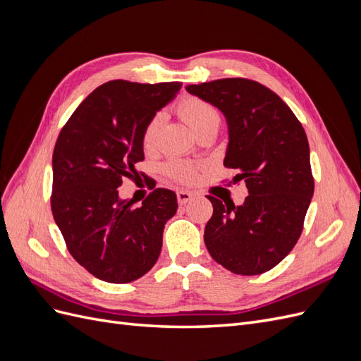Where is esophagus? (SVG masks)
Masks as SVG:
<instances>
[{
  "label": "esophagus",
  "mask_w": 361,
  "mask_h": 361,
  "mask_svg": "<svg viewBox=\"0 0 361 361\" xmlns=\"http://www.w3.org/2000/svg\"><path fill=\"white\" fill-rule=\"evenodd\" d=\"M192 197V194L190 191H178V203L179 204H187Z\"/></svg>",
  "instance_id": "34e87169"
}]
</instances>
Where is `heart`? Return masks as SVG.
Returning <instances> with one entry per match:
<instances>
[{
  "label": "heart",
  "instance_id": "b5f03b06",
  "mask_svg": "<svg viewBox=\"0 0 361 361\" xmlns=\"http://www.w3.org/2000/svg\"><path fill=\"white\" fill-rule=\"evenodd\" d=\"M178 113L194 130L195 135L200 134L204 129L218 128L221 122L220 113L216 111V108L212 106L209 102L199 99V97H185V99H182L178 105ZM162 122H164V116L161 113L155 114L147 122L143 130V146L146 149L154 147L159 134V129L162 126ZM166 170L174 180L183 182V183H190L197 178V169H195L192 164L183 162V161L169 162Z\"/></svg>",
  "mask_w": 361,
  "mask_h": 361
}]
</instances>
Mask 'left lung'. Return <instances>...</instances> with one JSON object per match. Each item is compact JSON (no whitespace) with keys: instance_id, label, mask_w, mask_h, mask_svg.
<instances>
[{"instance_id":"obj_1","label":"left lung","mask_w":361,"mask_h":361,"mask_svg":"<svg viewBox=\"0 0 361 361\" xmlns=\"http://www.w3.org/2000/svg\"><path fill=\"white\" fill-rule=\"evenodd\" d=\"M187 92L224 114V167L238 170L235 180L248 190L241 206L207 197L214 214L206 248L235 274H262L290 253L302 232L314 190L307 135L281 97L256 81L224 78Z\"/></svg>"}]
</instances>
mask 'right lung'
Returning a JSON list of instances; mask_svg holds the SVG:
<instances>
[{
	"mask_svg": "<svg viewBox=\"0 0 361 361\" xmlns=\"http://www.w3.org/2000/svg\"><path fill=\"white\" fill-rule=\"evenodd\" d=\"M180 82L114 80L93 90L63 126L52 155L51 209L69 253L96 279L130 283L157 264L176 194L157 188L141 203L118 197L140 178L143 130Z\"/></svg>",
	"mask_w": 361,
	"mask_h": 361,
	"instance_id": "1",
	"label": "right lung"
}]
</instances>
